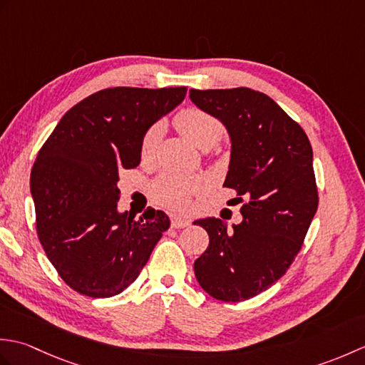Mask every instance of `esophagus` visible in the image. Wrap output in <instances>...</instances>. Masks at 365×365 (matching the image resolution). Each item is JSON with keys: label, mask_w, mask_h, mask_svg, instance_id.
<instances>
[{"label": "esophagus", "mask_w": 365, "mask_h": 365, "mask_svg": "<svg viewBox=\"0 0 365 365\" xmlns=\"http://www.w3.org/2000/svg\"><path fill=\"white\" fill-rule=\"evenodd\" d=\"M170 226H173L174 229H183V227L190 226V221L182 218V216L173 215V216H170Z\"/></svg>", "instance_id": "34e87169"}]
</instances>
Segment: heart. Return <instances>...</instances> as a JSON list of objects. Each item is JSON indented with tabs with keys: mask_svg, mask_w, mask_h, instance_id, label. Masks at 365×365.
I'll return each instance as SVG.
<instances>
[{
	"mask_svg": "<svg viewBox=\"0 0 365 365\" xmlns=\"http://www.w3.org/2000/svg\"><path fill=\"white\" fill-rule=\"evenodd\" d=\"M175 125L178 131L188 139V141L199 147L208 149L220 141L224 135L222 122L215 118L213 114L207 113L200 108H187L175 115ZM160 125L153 123L147 128L141 139V157H150L160 136ZM200 188V182L192 175H183L175 173H165L155 178L150 187L152 197L158 204L182 208L188 204L192 192Z\"/></svg>",
	"mask_w": 365,
	"mask_h": 365,
	"instance_id": "1",
	"label": "heart"
}]
</instances>
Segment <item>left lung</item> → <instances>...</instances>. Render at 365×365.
<instances>
[{"label":"left lung","mask_w":365,"mask_h":365,"mask_svg":"<svg viewBox=\"0 0 365 365\" xmlns=\"http://www.w3.org/2000/svg\"><path fill=\"white\" fill-rule=\"evenodd\" d=\"M200 110L227 128L232 150L224 187L237 191L243 221L197 220L210 243L195 274L210 297L238 302L265 292L289 269L319 207L312 147L273 98L250 88L191 89Z\"/></svg>","instance_id":"left-lung-1"}]
</instances>
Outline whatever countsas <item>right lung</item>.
Masks as SVG:
<instances>
[{
    "instance_id": "1",
    "label": "right lung",
    "mask_w": 365,
    "mask_h": 365,
    "mask_svg": "<svg viewBox=\"0 0 365 365\" xmlns=\"http://www.w3.org/2000/svg\"><path fill=\"white\" fill-rule=\"evenodd\" d=\"M187 88H110L71 108L38 150L31 195L41 245L63 281L91 298L135 281L169 227L165 212L119 213V170L141 161L147 128L183 102Z\"/></svg>"
}]
</instances>
